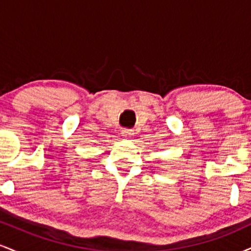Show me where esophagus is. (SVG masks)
Here are the masks:
<instances>
[{
  "mask_svg": "<svg viewBox=\"0 0 251 251\" xmlns=\"http://www.w3.org/2000/svg\"><path fill=\"white\" fill-rule=\"evenodd\" d=\"M133 131L132 129H123L122 131V135L125 139H131L132 137H133Z\"/></svg>",
  "mask_w": 251,
  "mask_h": 251,
  "instance_id": "esophagus-1",
  "label": "esophagus"
}]
</instances>
